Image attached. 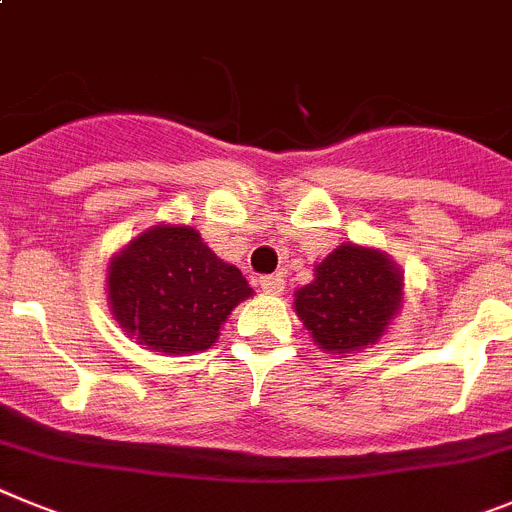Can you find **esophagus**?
<instances>
[{
    "label": "esophagus",
    "instance_id": "obj_1",
    "mask_svg": "<svg viewBox=\"0 0 512 512\" xmlns=\"http://www.w3.org/2000/svg\"><path fill=\"white\" fill-rule=\"evenodd\" d=\"M283 286H286L283 275H265V278H260V288L265 293H281Z\"/></svg>",
    "mask_w": 512,
    "mask_h": 512
}]
</instances>
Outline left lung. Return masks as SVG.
Returning <instances> with one entry per match:
<instances>
[{
	"mask_svg": "<svg viewBox=\"0 0 512 512\" xmlns=\"http://www.w3.org/2000/svg\"><path fill=\"white\" fill-rule=\"evenodd\" d=\"M404 301V275L386 252L342 242L314 265V281L293 293V309L314 345L332 355L384 337Z\"/></svg>",
	"mask_w": 512,
	"mask_h": 512,
	"instance_id": "left-lung-1",
	"label": "left lung"
}]
</instances>
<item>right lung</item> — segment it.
Instances as JSON below:
<instances>
[{"label":"right lung","mask_w":512,"mask_h":512,"mask_svg":"<svg viewBox=\"0 0 512 512\" xmlns=\"http://www.w3.org/2000/svg\"><path fill=\"white\" fill-rule=\"evenodd\" d=\"M110 314L154 353L190 355L219 340L221 324L252 288L213 255L198 229L154 224L108 262Z\"/></svg>","instance_id":"right-lung-1"}]
</instances>
